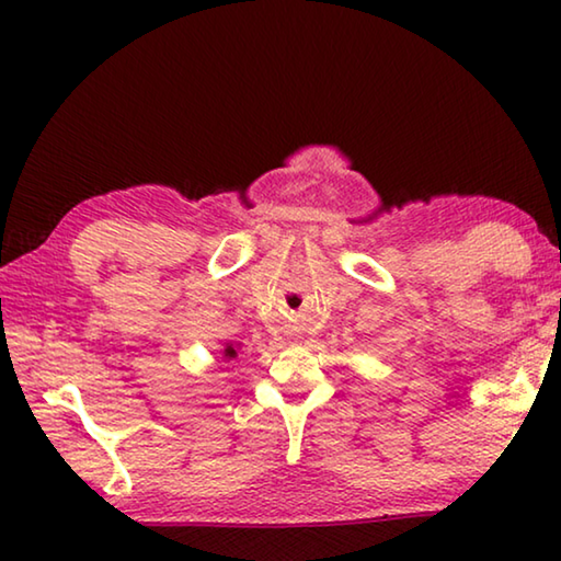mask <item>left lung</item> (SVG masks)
Here are the masks:
<instances>
[{
	"instance_id": "1",
	"label": "left lung",
	"mask_w": 561,
	"mask_h": 561,
	"mask_svg": "<svg viewBox=\"0 0 561 561\" xmlns=\"http://www.w3.org/2000/svg\"><path fill=\"white\" fill-rule=\"evenodd\" d=\"M234 346H237V344H232V341H230V344H225V348H222V358H234V356H237ZM237 348H240V346H237Z\"/></svg>"
}]
</instances>
